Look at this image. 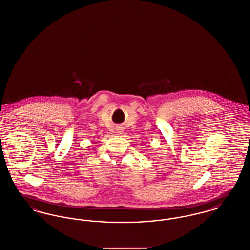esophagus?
I'll return each mask as SVG.
<instances>
[{
  "label": "esophagus",
  "mask_w": 250,
  "mask_h": 250,
  "mask_svg": "<svg viewBox=\"0 0 250 250\" xmlns=\"http://www.w3.org/2000/svg\"><path fill=\"white\" fill-rule=\"evenodd\" d=\"M117 133H118V134H121V133H122V132H121V131H119V132H117Z\"/></svg>",
  "instance_id": "esophagus-1"
}]
</instances>
